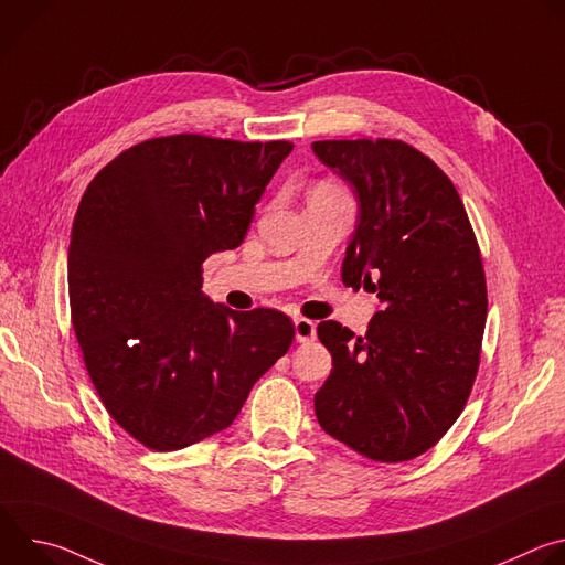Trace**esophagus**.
Segmentation results:
<instances>
[{
  "label": "esophagus",
  "mask_w": 565,
  "mask_h": 565,
  "mask_svg": "<svg viewBox=\"0 0 565 565\" xmlns=\"http://www.w3.org/2000/svg\"><path fill=\"white\" fill-rule=\"evenodd\" d=\"M315 335H317L315 321L303 319V317H297V319H295V340H297L299 344L312 342V340H315Z\"/></svg>",
  "instance_id": "34e87169"
}]
</instances>
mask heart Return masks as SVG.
Segmentation results:
<instances>
[{
	"mask_svg": "<svg viewBox=\"0 0 565 565\" xmlns=\"http://www.w3.org/2000/svg\"><path fill=\"white\" fill-rule=\"evenodd\" d=\"M315 192H338V190H335L333 185H327V183H324V185H319Z\"/></svg>",
	"mask_w": 565,
	"mask_h": 565,
	"instance_id": "b5f03b06",
	"label": "heart"
}]
</instances>
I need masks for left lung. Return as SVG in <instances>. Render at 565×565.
I'll return each mask as SVG.
<instances>
[{
    "label": "left lung",
    "instance_id": "obj_1",
    "mask_svg": "<svg viewBox=\"0 0 565 565\" xmlns=\"http://www.w3.org/2000/svg\"><path fill=\"white\" fill-rule=\"evenodd\" d=\"M310 147L358 199L342 281L382 301L362 338L333 319L317 327L333 369L315 416L371 460H412L456 423L478 371L488 288L476 236L454 183L412 145Z\"/></svg>",
    "mask_w": 565,
    "mask_h": 565
}]
</instances>
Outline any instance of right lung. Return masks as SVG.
Wrapping results in <instances>:
<instances>
[{
    "label": "right lung",
    "mask_w": 565,
    "mask_h": 565,
    "mask_svg": "<svg viewBox=\"0 0 565 565\" xmlns=\"http://www.w3.org/2000/svg\"><path fill=\"white\" fill-rule=\"evenodd\" d=\"M290 151L286 140L151 138L116 156L79 201L73 331L111 418L153 451L227 429L292 344L284 312H238L201 290V264L241 246Z\"/></svg>",
    "instance_id": "add662e5"
}]
</instances>
